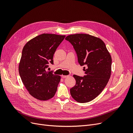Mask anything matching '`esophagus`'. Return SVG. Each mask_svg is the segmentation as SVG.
<instances>
[{
	"label": "esophagus",
	"mask_w": 133,
	"mask_h": 133,
	"mask_svg": "<svg viewBox=\"0 0 133 133\" xmlns=\"http://www.w3.org/2000/svg\"><path fill=\"white\" fill-rule=\"evenodd\" d=\"M61 76H62V78H66L68 77V75H62Z\"/></svg>",
	"instance_id": "34e87169"
}]
</instances>
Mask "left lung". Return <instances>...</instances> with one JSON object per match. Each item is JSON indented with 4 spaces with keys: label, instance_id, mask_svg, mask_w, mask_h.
I'll list each match as a JSON object with an SVG mask.
<instances>
[{
    "label": "left lung",
    "instance_id": "left-lung-1",
    "mask_svg": "<svg viewBox=\"0 0 133 133\" xmlns=\"http://www.w3.org/2000/svg\"><path fill=\"white\" fill-rule=\"evenodd\" d=\"M77 54L85 75H74L75 85L70 89L73 98L86 103L98 96L107 84L111 72V58L104 42L99 38L87 34H75L66 37Z\"/></svg>",
    "mask_w": 133,
    "mask_h": 133
}]
</instances>
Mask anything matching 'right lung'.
I'll return each mask as SVG.
<instances>
[{
  "label": "right lung",
  "instance_id": "obj_1",
  "mask_svg": "<svg viewBox=\"0 0 133 133\" xmlns=\"http://www.w3.org/2000/svg\"><path fill=\"white\" fill-rule=\"evenodd\" d=\"M65 36L44 33L25 45L19 64V73L29 94L39 100L50 99L57 92L61 76L46 71L53 64V55Z\"/></svg>",
  "mask_w": 133,
  "mask_h": 133
}]
</instances>
